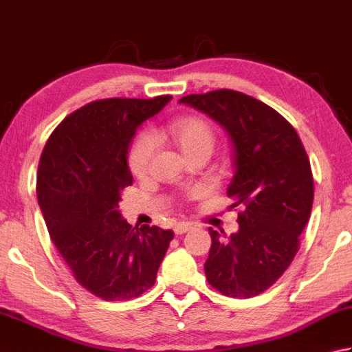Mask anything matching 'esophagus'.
Masks as SVG:
<instances>
[{
	"label": "esophagus",
	"instance_id": "esophagus-1",
	"mask_svg": "<svg viewBox=\"0 0 352 352\" xmlns=\"http://www.w3.org/2000/svg\"><path fill=\"white\" fill-rule=\"evenodd\" d=\"M189 229H190L189 224H177L174 227V232H175V235H183V233L189 232Z\"/></svg>",
	"mask_w": 352,
	"mask_h": 352
}]
</instances>
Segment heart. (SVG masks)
Wrapping results in <instances>:
<instances>
[{
  "instance_id": "b5f03b06",
  "label": "heart",
  "mask_w": 352,
  "mask_h": 352,
  "mask_svg": "<svg viewBox=\"0 0 352 352\" xmlns=\"http://www.w3.org/2000/svg\"><path fill=\"white\" fill-rule=\"evenodd\" d=\"M168 135L182 151L183 155L194 158L197 155H210L215 144V133L208 122L199 117H183L168 128ZM155 153V140L148 131L135 137L128 154L129 169L137 177L146 175Z\"/></svg>"
}]
</instances>
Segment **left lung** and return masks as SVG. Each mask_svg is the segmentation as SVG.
<instances>
[{
  "instance_id": "8db88e82",
  "label": "left lung",
  "mask_w": 352,
  "mask_h": 352,
  "mask_svg": "<svg viewBox=\"0 0 352 352\" xmlns=\"http://www.w3.org/2000/svg\"><path fill=\"white\" fill-rule=\"evenodd\" d=\"M215 120L233 146L227 197L241 206L238 232L209 229L208 282L229 298H252L276 282L299 250L313 208L311 166L296 129L278 111L233 89L184 96Z\"/></svg>"
}]
</instances>
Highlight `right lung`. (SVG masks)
Wrapping results in <instances>:
<instances>
[{
	"label": "right lung",
	"mask_w": 352,
	"mask_h": 352,
	"mask_svg": "<svg viewBox=\"0 0 352 352\" xmlns=\"http://www.w3.org/2000/svg\"><path fill=\"white\" fill-rule=\"evenodd\" d=\"M172 96L96 100L53 131L39 160L36 195L48 233L79 284L103 300L154 285L174 232L133 227L122 190L133 184L128 153L137 129Z\"/></svg>",
	"instance_id": "1"
}]
</instances>
